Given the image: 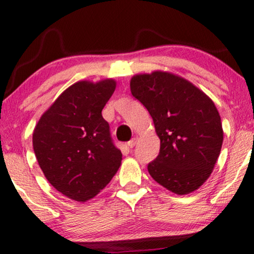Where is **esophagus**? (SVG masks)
<instances>
[{"label":"esophagus","instance_id":"34e87169","mask_svg":"<svg viewBox=\"0 0 254 254\" xmlns=\"http://www.w3.org/2000/svg\"><path fill=\"white\" fill-rule=\"evenodd\" d=\"M137 140H138V138L137 137H134L133 139H131L130 141H127V147H130V148H132L134 145L137 144Z\"/></svg>","mask_w":254,"mask_h":254}]
</instances>
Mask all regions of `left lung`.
I'll return each mask as SVG.
<instances>
[{
  "instance_id": "1",
  "label": "left lung",
  "mask_w": 254,
  "mask_h": 254,
  "mask_svg": "<svg viewBox=\"0 0 254 254\" xmlns=\"http://www.w3.org/2000/svg\"><path fill=\"white\" fill-rule=\"evenodd\" d=\"M132 95L144 104L160 138V152L147 166L154 181L178 195L208 180L221 153L223 127L215 103L190 81L154 70L131 77Z\"/></svg>"
}]
</instances>
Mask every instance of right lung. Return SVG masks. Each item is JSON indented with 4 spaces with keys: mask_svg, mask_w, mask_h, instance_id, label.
<instances>
[{
    "mask_svg": "<svg viewBox=\"0 0 254 254\" xmlns=\"http://www.w3.org/2000/svg\"><path fill=\"white\" fill-rule=\"evenodd\" d=\"M116 81L83 80L69 86L42 115L33 151L47 181L66 197L86 202L96 196L121 166L102 109Z\"/></svg>",
    "mask_w": 254,
    "mask_h": 254,
    "instance_id": "right-lung-1",
    "label": "right lung"
}]
</instances>
